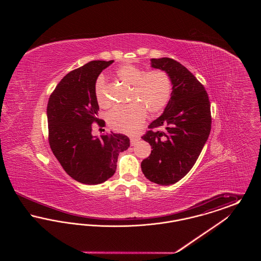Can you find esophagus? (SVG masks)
<instances>
[{"instance_id":"34e87169","label":"esophagus","mask_w":261,"mask_h":261,"mask_svg":"<svg viewBox=\"0 0 261 261\" xmlns=\"http://www.w3.org/2000/svg\"><path fill=\"white\" fill-rule=\"evenodd\" d=\"M139 139H140L139 137H131V138H130V142H131V145H132V146H134V145L136 144L137 142L139 141Z\"/></svg>"}]
</instances>
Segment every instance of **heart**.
Instances as JSON below:
<instances>
[{
	"label": "heart",
	"mask_w": 261,
	"mask_h": 261,
	"mask_svg": "<svg viewBox=\"0 0 261 261\" xmlns=\"http://www.w3.org/2000/svg\"><path fill=\"white\" fill-rule=\"evenodd\" d=\"M117 77L131 86L130 103L113 109L108 114V123L115 131L126 134L135 133L149 115L160 114L167 106L172 94L170 76L161 69L145 72L135 65L125 64L116 71ZM95 95L101 108H108L111 101L106 94L105 78L100 76L95 85Z\"/></svg>",
	"instance_id": "b5f03b06"
}]
</instances>
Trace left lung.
Wrapping results in <instances>:
<instances>
[{"mask_svg":"<svg viewBox=\"0 0 261 261\" xmlns=\"http://www.w3.org/2000/svg\"><path fill=\"white\" fill-rule=\"evenodd\" d=\"M151 66L170 76L172 94L164 112L142 136L151 147L142 171L149 181L168 186L181 180L194 166L211 129V102L203 85L180 62L151 59ZM163 132L153 130L161 126Z\"/></svg>","mask_w":261,"mask_h":261,"instance_id":"left-lung-1","label":"left lung"}]
</instances>
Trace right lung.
I'll return each mask as SVG.
<instances>
[{"label": "right lung", "instance_id": "obj_1", "mask_svg": "<svg viewBox=\"0 0 261 261\" xmlns=\"http://www.w3.org/2000/svg\"><path fill=\"white\" fill-rule=\"evenodd\" d=\"M113 61H93L65 75L50 94L47 107L49 144L64 171L77 182L97 185L116 170L121 151L130 146L123 134L92 135L99 105L95 85L99 73Z\"/></svg>", "mask_w": 261, "mask_h": 261}]
</instances>
